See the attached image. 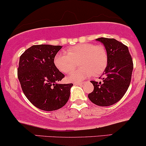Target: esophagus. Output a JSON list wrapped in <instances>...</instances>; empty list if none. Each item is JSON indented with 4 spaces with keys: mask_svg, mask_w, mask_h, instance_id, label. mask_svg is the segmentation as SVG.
Listing matches in <instances>:
<instances>
[{
    "mask_svg": "<svg viewBox=\"0 0 146 146\" xmlns=\"http://www.w3.org/2000/svg\"><path fill=\"white\" fill-rule=\"evenodd\" d=\"M74 85H76V86H79V85H82L83 84V83H78V82H75L74 83Z\"/></svg>",
    "mask_w": 146,
    "mask_h": 146,
    "instance_id": "obj_1",
    "label": "esophagus"
}]
</instances>
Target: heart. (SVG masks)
I'll return each mask as SVG.
<instances>
[{
	"label": "heart",
	"mask_w": 146,
	"mask_h": 146,
	"mask_svg": "<svg viewBox=\"0 0 146 146\" xmlns=\"http://www.w3.org/2000/svg\"><path fill=\"white\" fill-rule=\"evenodd\" d=\"M78 61L81 68L71 74L70 81H80L92 74H101L108 65L107 51L101 45L82 43L70 47L54 57L56 68L65 74L71 73L77 66Z\"/></svg>",
	"instance_id": "obj_1"
}]
</instances>
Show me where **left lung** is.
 <instances>
[{
  "instance_id": "1",
  "label": "left lung",
  "mask_w": 146,
  "mask_h": 146,
  "mask_svg": "<svg viewBox=\"0 0 146 146\" xmlns=\"http://www.w3.org/2000/svg\"><path fill=\"white\" fill-rule=\"evenodd\" d=\"M104 45L108 53V65L99 83L92 81L94 90L88 94L93 104L109 106L118 102L128 89L133 70V62L128 47L114 38L96 39Z\"/></svg>"
}]
</instances>
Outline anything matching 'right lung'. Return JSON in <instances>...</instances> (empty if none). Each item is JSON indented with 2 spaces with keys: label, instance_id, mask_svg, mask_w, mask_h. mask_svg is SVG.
<instances>
[{
  "label": "right lung",
  "instance_id": "obj_1",
  "mask_svg": "<svg viewBox=\"0 0 146 146\" xmlns=\"http://www.w3.org/2000/svg\"><path fill=\"white\" fill-rule=\"evenodd\" d=\"M60 45H36L20 56L18 78L27 99L38 109L53 111L68 102L72 83L59 84L65 76L54 63Z\"/></svg>",
  "mask_w": 146,
  "mask_h": 146
}]
</instances>
